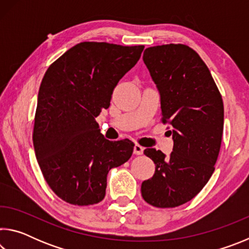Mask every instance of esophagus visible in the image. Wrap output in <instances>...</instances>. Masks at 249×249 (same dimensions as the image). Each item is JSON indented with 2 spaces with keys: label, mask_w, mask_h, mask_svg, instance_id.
Listing matches in <instances>:
<instances>
[{
  "label": "esophagus",
  "mask_w": 249,
  "mask_h": 249,
  "mask_svg": "<svg viewBox=\"0 0 249 249\" xmlns=\"http://www.w3.org/2000/svg\"><path fill=\"white\" fill-rule=\"evenodd\" d=\"M142 153H144V147H142L141 145H138V144H135L134 154L135 155H142Z\"/></svg>",
  "instance_id": "34e87169"
}]
</instances>
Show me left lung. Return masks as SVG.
<instances>
[{
	"label": "left lung",
	"instance_id": "1",
	"mask_svg": "<svg viewBox=\"0 0 249 249\" xmlns=\"http://www.w3.org/2000/svg\"><path fill=\"white\" fill-rule=\"evenodd\" d=\"M142 60L159 91L161 122L170 125L174 148L169 157L144 150L156 169L142 183V196L156 208H176L192 200L215 169L224 124L222 95L204 61L187 45L149 47Z\"/></svg>",
	"mask_w": 249,
	"mask_h": 249
}]
</instances>
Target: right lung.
<instances>
[{
	"label": "right lung",
	"mask_w": 249,
	"mask_h": 249,
	"mask_svg": "<svg viewBox=\"0 0 249 249\" xmlns=\"http://www.w3.org/2000/svg\"><path fill=\"white\" fill-rule=\"evenodd\" d=\"M144 46L83 41L49 66L40 83L33 142L50 189L73 205L102 201L112 168L130 158L134 142H109L95 117Z\"/></svg>",
	"instance_id": "obj_1"
}]
</instances>
